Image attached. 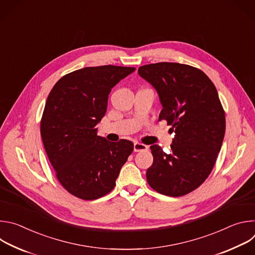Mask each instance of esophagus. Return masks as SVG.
<instances>
[{
    "mask_svg": "<svg viewBox=\"0 0 255 255\" xmlns=\"http://www.w3.org/2000/svg\"><path fill=\"white\" fill-rule=\"evenodd\" d=\"M147 149H148L147 145H144V144L139 143V142H135V143H134V151H135V152L144 151V150H147Z\"/></svg>",
    "mask_w": 255,
    "mask_h": 255,
    "instance_id": "esophagus-1",
    "label": "esophagus"
}]
</instances>
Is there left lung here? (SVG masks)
Returning <instances> with one entry per match:
<instances>
[{"instance_id":"8db88e82","label":"left lung","mask_w":255,"mask_h":255,"mask_svg":"<svg viewBox=\"0 0 255 255\" xmlns=\"http://www.w3.org/2000/svg\"><path fill=\"white\" fill-rule=\"evenodd\" d=\"M138 74L156 90L159 121L166 120L175 134L170 153L150 146L147 183L165 196L187 195L209 176L222 146L226 120L218 92L201 69L187 64L151 63L140 66Z\"/></svg>"}]
</instances>
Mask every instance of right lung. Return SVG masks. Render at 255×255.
Listing matches in <instances>:
<instances>
[{
	"instance_id": "1",
	"label": "right lung",
	"mask_w": 255,
	"mask_h": 255,
	"mask_svg": "<svg viewBox=\"0 0 255 255\" xmlns=\"http://www.w3.org/2000/svg\"><path fill=\"white\" fill-rule=\"evenodd\" d=\"M134 67H85L62 77L48 95L40 133L49 161L61 186L89 201L110 193L133 143L110 142L98 136L108 97Z\"/></svg>"
}]
</instances>
